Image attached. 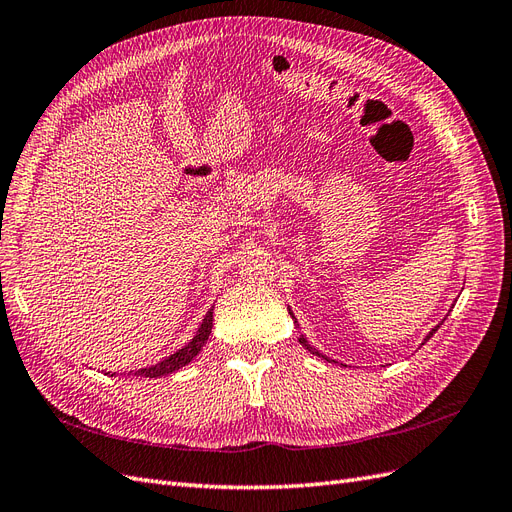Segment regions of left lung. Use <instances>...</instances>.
Wrapping results in <instances>:
<instances>
[{"label":"left lung","instance_id":"1","mask_svg":"<svg viewBox=\"0 0 512 512\" xmlns=\"http://www.w3.org/2000/svg\"><path fill=\"white\" fill-rule=\"evenodd\" d=\"M288 314H290V316H292V320H294V324H297V327H299V320H297V318H294V314H292V309H290V307H288ZM440 324H442V322H440ZM440 324H438V327H433V329H431V331H429V333H427V337H425V342H427V339H429V337H433V333H436V331H438V329H440ZM299 342H301V344H303V346H305V348H307V350H312V352H314V354H318V356H322V359H324V361H331V363H337V361H333V359H329V356H327V354H322V352H320V350H316V348H314V346H312V344H309V342H307V337H305V335H303V333H301V337H299ZM425 342H423V344H425Z\"/></svg>","mask_w":512,"mask_h":512}]
</instances>
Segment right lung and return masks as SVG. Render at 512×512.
Segmentation results:
<instances>
[{
  "instance_id": "1",
  "label": "right lung",
  "mask_w": 512,
  "mask_h": 512,
  "mask_svg": "<svg viewBox=\"0 0 512 512\" xmlns=\"http://www.w3.org/2000/svg\"><path fill=\"white\" fill-rule=\"evenodd\" d=\"M211 329H213V307L207 312V316L203 318V322H200V327L196 331V335L190 339L188 344H185L181 350L168 354L166 359H162L160 363L156 365H149V367H143V369H136V371H130L128 376H141V378H162V376H168L173 374V371L181 369L188 365L190 361L196 359V354L203 350V346L207 344V339L211 335ZM106 376H117V371H108Z\"/></svg>"
}]
</instances>
